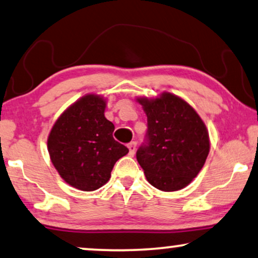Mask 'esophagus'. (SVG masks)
Masks as SVG:
<instances>
[{"instance_id": "esophagus-1", "label": "esophagus", "mask_w": 258, "mask_h": 258, "mask_svg": "<svg viewBox=\"0 0 258 258\" xmlns=\"http://www.w3.org/2000/svg\"><path fill=\"white\" fill-rule=\"evenodd\" d=\"M127 147H128V151H130V155H134V153H136V150H137V143L136 141H132V143H130L128 145H127Z\"/></svg>"}]
</instances>
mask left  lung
<instances>
[{
    "label": "left lung",
    "mask_w": 258,
    "mask_h": 258,
    "mask_svg": "<svg viewBox=\"0 0 258 258\" xmlns=\"http://www.w3.org/2000/svg\"><path fill=\"white\" fill-rule=\"evenodd\" d=\"M147 115V143L137 160L152 186L175 191L200 173L209 154V133L198 112L182 98L162 92L157 98L138 97Z\"/></svg>",
    "instance_id": "1"
}]
</instances>
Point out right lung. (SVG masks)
<instances>
[{
	"mask_svg": "<svg viewBox=\"0 0 258 258\" xmlns=\"http://www.w3.org/2000/svg\"><path fill=\"white\" fill-rule=\"evenodd\" d=\"M106 99L89 93L61 113L48 137L50 159L61 179L79 190H96L110 180L113 166L128 148L113 139L105 118Z\"/></svg>",
	"mask_w": 258,
	"mask_h": 258,
	"instance_id": "add662e5",
	"label": "right lung"
}]
</instances>
